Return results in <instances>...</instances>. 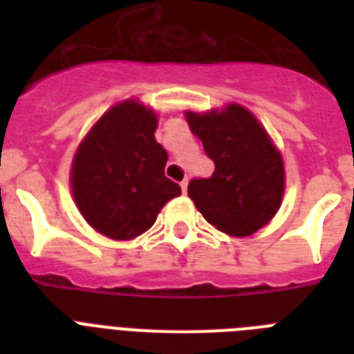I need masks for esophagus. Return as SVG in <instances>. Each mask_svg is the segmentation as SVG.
Instances as JSON below:
<instances>
[{"label": "esophagus", "mask_w": 354, "mask_h": 354, "mask_svg": "<svg viewBox=\"0 0 354 354\" xmlns=\"http://www.w3.org/2000/svg\"><path fill=\"white\" fill-rule=\"evenodd\" d=\"M187 178H185V180H183V182L182 183H180V185H182V191H183V193H187Z\"/></svg>", "instance_id": "obj_1"}]
</instances>
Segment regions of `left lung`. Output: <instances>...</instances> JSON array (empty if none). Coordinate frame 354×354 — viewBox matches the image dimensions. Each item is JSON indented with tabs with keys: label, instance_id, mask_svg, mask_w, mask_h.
<instances>
[{
	"label": "left lung",
	"instance_id": "1",
	"mask_svg": "<svg viewBox=\"0 0 354 354\" xmlns=\"http://www.w3.org/2000/svg\"><path fill=\"white\" fill-rule=\"evenodd\" d=\"M187 122L215 163L209 178H193L187 193L209 224L227 235H252L279 209L283 160L257 119L239 104L224 112H187Z\"/></svg>",
	"mask_w": 354,
	"mask_h": 354
}]
</instances>
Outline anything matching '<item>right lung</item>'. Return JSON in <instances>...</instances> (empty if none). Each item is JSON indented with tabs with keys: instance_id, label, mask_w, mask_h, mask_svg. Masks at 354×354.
Returning a JSON list of instances; mask_svg holds the SVG:
<instances>
[{
	"instance_id": "obj_1",
	"label": "right lung",
	"mask_w": 354,
	"mask_h": 354,
	"mask_svg": "<svg viewBox=\"0 0 354 354\" xmlns=\"http://www.w3.org/2000/svg\"><path fill=\"white\" fill-rule=\"evenodd\" d=\"M156 115L136 101L108 110L77 150L71 169L75 202L102 235L128 241L156 222L182 193L165 176L167 150L154 138Z\"/></svg>"
}]
</instances>
